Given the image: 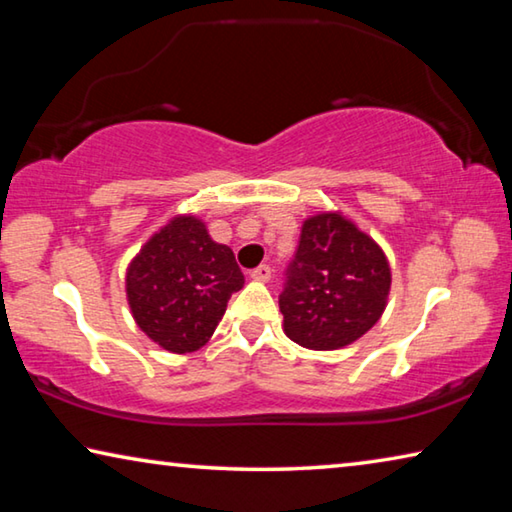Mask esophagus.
Wrapping results in <instances>:
<instances>
[{"mask_svg": "<svg viewBox=\"0 0 512 512\" xmlns=\"http://www.w3.org/2000/svg\"><path fill=\"white\" fill-rule=\"evenodd\" d=\"M271 266L268 264H262V266H257V268H253V271H250V277H253V280H257V282H268L271 280Z\"/></svg>", "mask_w": 512, "mask_h": 512, "instance_id": "esophagus-1", "label": "esophagus"}]
</instances>
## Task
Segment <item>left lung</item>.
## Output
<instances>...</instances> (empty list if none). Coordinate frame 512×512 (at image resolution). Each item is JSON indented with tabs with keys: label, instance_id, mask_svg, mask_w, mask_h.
<instances>
[{
	"label": "left lung",
	"instance_id": "1",
	"mask_svg": "<svg viewBox=\"0 0 512 512\" xmlns=\"http://www.w3.org/2000/svg\"><path fill=\"white\" fill-rule=\"evenodd\" d=\"M388 291L391 266L375 239L339 212L311 216L280 293L284 334L309 350L345 348L381 318Z\"/></svg>",
	"mask_w": 512,
	"mask_h": 512
}]
</instances>
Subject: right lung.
Here are the masks:
<instances>
[{"label":"right lung","mask_w":512,"mask_h":512,"mask_svg":"<svg viewBox=\"0 0 512 512\" xmlns=\"http://www.w3.org/2000/svg\"><path fill=\"white\" fill-rule=\"evenodd\" d=\"M244 273L196 216H173L146 241L126 271L137 327L160 348L185 354L210 341Z\"/></svg>","instance_id":"obj_1"}]
</instances>
